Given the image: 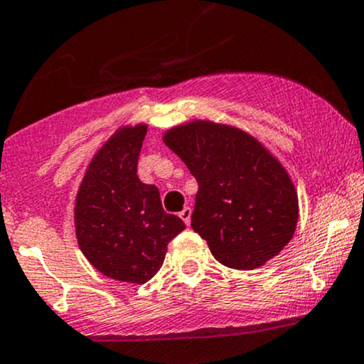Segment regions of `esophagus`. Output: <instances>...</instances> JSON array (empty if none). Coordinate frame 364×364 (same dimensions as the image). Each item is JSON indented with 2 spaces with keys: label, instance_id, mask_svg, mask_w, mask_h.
<instances>
[{
  "label": "esophagus",
  "instance_id": "obj_1",
  "mask_svg": "<svg viewBox=\"0 0 364 364\" xmlns=\"http://www.w3.org/2000/svg\"><path fill=\"white\" fill-rule=\"evenodd\" d=\"M179 217H181L183 223H185L186 225L190 224V220H191V208H190V207H185V208H183V210L179 212Z\"/></svg>",
  "mask_w": 364,
  "mask_h": 364
}]
</instances>
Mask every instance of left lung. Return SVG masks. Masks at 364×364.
Segmentation results:
<instances>
[{"label": "left lung", "mask_w": 364, "mask_h": 364, "mask_svg": "<svg viewBox=\"0 0 364 364\" xmlns=\"http://www.w3.org/2000/svg\"><path fill=\"white\" fill-rule=\"evenodd\" d=\"M164 141L198 183L191 228L217 262L253 270L289 243L298 195L286 169L260 141L210 121L169 129Z\"/></svg>", "instance_id": "left-lung-1"}]
</instances>
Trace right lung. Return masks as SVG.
I'll return each instance as SVG.
<instances>
[{"instance_id": "add662e5", "label": "right lung", "mask_w": 364, "mask_h": 364, "mask_svg": "<svg viewBox=\"0 0 364 364\" xmlns=\"http://www.w3.org/2000/svg\"><path fill=\"white\" fill-rule=\"evenodd\" d=\"M147 127L123 128L95 154L75 205L82 253L99 272L144 284L159 272L168 243L185 229L166 214L157 186L136 176Z\"/></svg>"}]
</instances>
